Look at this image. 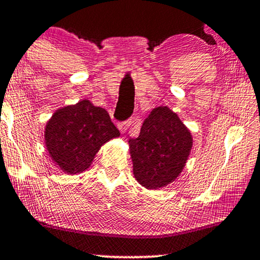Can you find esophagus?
<instances>
[{
	"instance_id": "esophagus-1",
	"label": "esophagus",
	"mask_w": 260,
	"mask_h": 260,
	"mask_svg": "<svg viewBox=\"0 0 260 260\" xmlns=\"http://www.w3.org/2000/svg\"><path fill=\"white\" fill-rule=\"evenodd\" d=\"M129 124H131V121L129 119H127V121H123V122H119L118 124V129L121 131V132H125V131L128 129V127H129Z\"/></svg>"
}]
</instances>
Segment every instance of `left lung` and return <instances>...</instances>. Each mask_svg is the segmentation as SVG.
Listing matches in <instances>:
<instances>
[{"mask_svg":"<svg viewBox=\"0 0 260 260\" xmlns=\"http://www.w3.org/2000/svg\"><path fill=\"white\" fill-rule=\"evenodd\" d=\"M192 137L178 115L156 107L144 119L141 133L129 139L133 174L147 189H159L175 180L184 169Z\"/></svg>","mask_w":260,"mask_h":260,"instance_id":"8db88e82","label":"left lung"}]
</instances>
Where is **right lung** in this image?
Instances as JSON below:
<instances>
[{
	"instance_id": "1",
	"label": "right lung",
	"mask_w": 260,
	"mask_h": 260,
	"mask_svg": "<svg viewBox=\"0 0 260 260\" xmlns=\"http://www.w3.org/2000/svg\"><path fill=\"white\" fill-rule=\"evenodd\" d=\"M118 136L107 111L82 100L54 113L45 127V145L61 170L78 174L90 167L102 144Z\"/></svg>"
}]
</instances>
